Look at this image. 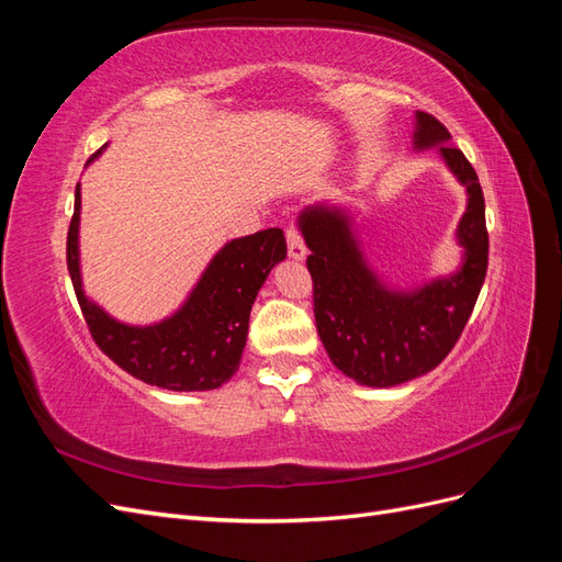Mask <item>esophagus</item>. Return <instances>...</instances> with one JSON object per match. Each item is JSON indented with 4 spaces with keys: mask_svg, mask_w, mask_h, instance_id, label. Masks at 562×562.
Segmentation results:
<instances>
[{
    "mask_svg": "<svg viewBox=\"0 0 562 562\" xmlns=\"http://www.w3.org/2000/svg\"><path fill=\"white\" fill-rule=\"evenodd\" d=\"M285 239H288V255H291L293 260L300 262V260L307 258V246H304L302 236H300V232L295 227L285 229Z\"/></svg>",
    "mask_w": 562,
    "mask_h": 562,
    "instance_id": "esophagus-1",
    "label": "esophagus"
}]
</instances>
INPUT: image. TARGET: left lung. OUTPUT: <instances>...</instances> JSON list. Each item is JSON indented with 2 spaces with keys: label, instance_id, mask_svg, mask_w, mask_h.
I'll return each mask as SVG.
<instances>
[{
  "label": "left lung",
  "instance_id": "left-lung-1",
  "mask_svg": "<svg viewBox=\"0 0 562 562\" xmlns=\"http://www.w3.org/2000/svg\"><path fill=\"white\" fill-rule=\"evenodd\" d=\"M413 149H436L467 192L454 229L462 260L450 274L398 288L368 260L345 203L316 201L297 215V229L312 250L307 267L318 337L333 366L363 386L411 382L443 361L467 326L487 271L485 199L473 166L427 112H415Z\"/></svg>",
  "mask_w": 562,
  "mask_h": 562
}]
</instances>
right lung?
Listing matches in <instances>:
<instances>
[{
	"instance_id": "1",
	"label": "right lung",
	"mask_w": 562,
	"mask_h": 562,
	"mask_svg": "<svg viewBox=\"0 0 562 562\" xmlns=\"http://www.w3.org/2000/svg\"><path fill=\"white\" fill-rule=\"evenodd\" d=\"M79 223L81 184L75 190V215L67 232V269L95 345L128 375L159 389L211 391L229 382L241 363L252 302L269 271L285 260L283 229L271 227L227 241L173 314L155 323H126L83 291Z\"/></svg>"
}]
</instances>
